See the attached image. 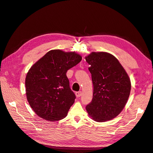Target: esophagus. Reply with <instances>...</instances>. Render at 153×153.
<instances>
[{
  "label": "esophagus",
  "mask_w": 153,
  "mask_h": 153,
  "mask_svg": "<svg viewBox=\"0 0 153 153\" xmlns=\"http://www.w3.org/2000/svg\"><path fill=\"white\" fill-rule=\"evenodd\" d=\"M75 94H76V96L77 97V98H80V97L82 96V92L81 91L76 92H75Z\"/></svg>",
  "instance_id": "1"
}]
</instances>
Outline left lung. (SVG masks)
Returning <instances> with one entry per match:
<instances>
[{
    "label": "left lung",
    "instance_id": "left-lung-1",
    "mask_svg": "<svg viewBox=\"0 0 153 153\" xmlns=\"http://www.w3.org/2000/svg\"><path fill=\"white\" fill-rule=\"evenodd\" d=\"M89 64L94 87L91 102L86 106L95 121L105 122L118 115L129 96L131 82L124 69L114 55L92 52L85 57Z\"/></svg>",
    "mask_w": 153,
    "mask_h": 153
}]
</instances>
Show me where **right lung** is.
Listing matches in <instances>:
<instances>
[{"mask_svg": "<svg viewBox=\"0 0 153 153\" xmlns=\"http://www.w3.org/2000/svg\"><path fill=\"white\" fill-rule=\"evenodd\" d=\"M81 60L75 52L52 50L30 68L25 78L27 98L38 116L49 121L66 116L76 98L66 73Z\"/></svg>", "mask_w": 153, "mask_h": 153, "instance_id": "right-lung-1", "label": "right lung"}]
</instances>
